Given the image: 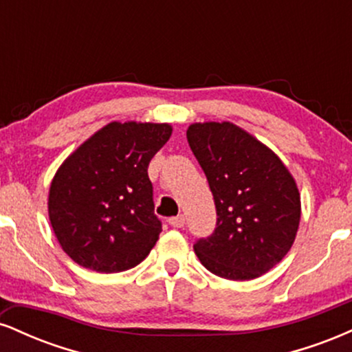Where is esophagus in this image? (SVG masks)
<instances>
[{
	"label": "esophagus",
	"mask_w": 352,
	"mask_h": 352,
	"mask_svg": "<svg viewBox=\"0 0 352 352\" xmlns=\"http://www.w3.org/2000/svg\"><path fill=\"white\" fill-rule=\"evenodd\" d=\"M168 223L172 225V227L175 228H182L185 225V217L184 215H177V217H172L170 220H168Z\"/></svg>",
	"instance_id": "34e87169"
}]
</instances>
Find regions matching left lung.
Segmentation results:
<instances>
[{
  "label": "left lung",
  "instance_id": "8db88e82",
  "mask_svg": "<svg viewBox=\"0 0 352 352\" xmlns=\"http://www.w3.org/2000/svg\"><path fill=\"white\" fill-rule=\"evenodd\" d=\"M217 207L212 236L193 245L200 263L230 281H250L289 252L301 220L296 180L268 145L233 122L187 129Z\"/></svg>",
  "mask_w": 352,
  "mask_h": 352
}]
</instances>
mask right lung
<instances>
[{"label": "right lung", "mask_w": 352, "mask_h": 352, "mask_svg": "<svg viewBox=\"0 0 352 352\" xmlns=\"http://www.w3.org/2000/svg\"><path fill=\"white\" fill-rule=\"evenodd\" d=\"M172 131L167 122L114 120L59 165L47 213L60 248L74 263L119 273L147 258L162 232L147 167Z\"/></svg>", "instance_id": "1"}]
</instances>
